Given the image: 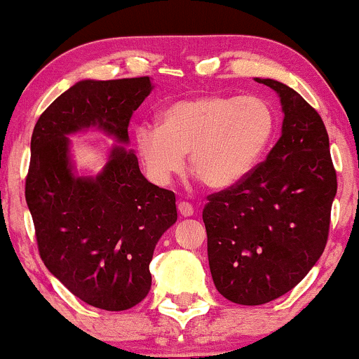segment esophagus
<instances>
[{"mask_svg":"<svg viewBox=\"0 0 359 359\" xmlns=\"http://www.w3.org/2000/svg\"><path fill=\"white\" fill-rule=\"evenodd\" d=\"M177 209H179L180 216H184V217H189V216H192V214H194L192 204L191 203H185V201H180V203L177 204Z\"/></svg>","mask_w":359,"mask_h":359,"instance_id":"obj_1","label":"esophagus"}]
</instances>
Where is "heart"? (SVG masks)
Masks as SVG:
<instances>
[{
	"label": "heart",
	"instance_id": "1",
	"mask_svg": "<svg viewBox=\"0 0 359 359\" xmlns=\"http://www.w3.org/2000/svg\"><path fill=\"white\" fill-rule=\"evenodd\" d=\"M275 131V114L257 96L179 100L160 114V126L142 123L135 143L148 177L168 184L184 167L211 189L241 182L257 167Z\"/></svg>",
	"mask_w": 359,
	"mask_h": 359
}]
</instances>
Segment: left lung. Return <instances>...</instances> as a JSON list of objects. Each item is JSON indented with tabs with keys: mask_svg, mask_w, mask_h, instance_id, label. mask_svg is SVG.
Returning <instances> with one entry per match:
<instances>
[{
	"mask_svg": "<svg viewBox=\"0 0 359 359\" xmlns=\"http://www.w3.org/2000/svg\"><path fill=\"white\" fill-rule=\"evenodd\" d=\"M277 90L282 137L241 182L209 194L203 219L209 269L217 292L241 306L287 294L325 248L337 191L323 118L288 86Z\"/></svg>",
	"mask_w": 359,
	"mask_h": 359,
	"instance_id": "1",
	"label": "left lung"
}]
</instances>
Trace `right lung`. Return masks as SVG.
Segmentation results:
<instances>
[{
	"instance_id": "add662e5",
	"label": "right lung",
	"mask_w": 359,
	"mask_h": 359,
	"mask_svg": "<svg viewBox=\"0 0 359 359\" xmlns=\"http://www.w3.org/2000/svg\"><path fill=\"white\" fill-rule=\"evenodd\" d=\"M150 90L148 76L81 81L40 114L32 135L25 199L40 258L76 297L104 311H126L148 295L155 245L177 221L175 194L148 182L123 147L97 177H76L67 135L97 126L126 143Z\"/></svg>"
}]
</instances>
